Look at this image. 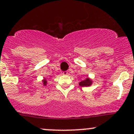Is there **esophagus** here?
<instances>
[{"instance_id": "1", "label": "esophagus", "mask_w": 134, "mask_h": 134, "mask_svg": "<svg viewBox=\"0 0 134 134\" xmlns=\"http://www.w3.org/2000/svg\"><path fill=\"white\" fill-rule=\"evenodd\" d=\"M63 74H64V75H67V74H68V72H67V71H64V72H63Z\"/></svg>"}]
</instances>
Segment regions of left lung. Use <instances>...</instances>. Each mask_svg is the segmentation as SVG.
Instances as JSON below:
<instances>
[{
	"mask_svg": "<svg viewBox=\"0 0 134 134\" xmlns=\"http://www.w3.org/2000/svg\"><path fill=\"white\" fill-rule=\"evenodd\" d=\"M91 84H92V81L90 80L89 78H86L85 80L81 81L79 83V85L82 87H84V86H90Z\"/></svg>",
	"mask_w": 134,
	"mask_h": 134,
	"instance_id": "left-lung-1",
	"label": "left lung"
}]
</instances>
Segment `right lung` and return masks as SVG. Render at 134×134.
I'll return each instance as SVG.
<instances>
[{
    "label": "right lung",
    "instance_id": "1",
    "mask_svg": "<svg viewBox=\"0 0 134 134\" xmlns=\"http://www.w3.org/2000/svg\"><path fill=\"white\" fill-rule=\"evenodd\" d=\"M44 81V85H46V80H44V81Z\"/></svg>",
    "mask_w": 134,
    "mask_h": 134
}]
</instances>
